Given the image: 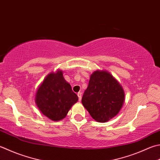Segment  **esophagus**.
<instances>
[{
    "mask_svg": "<svg viewBox=\"0 0 160 160\" xmlns=\"http://www.w3.org/2000/svg\"><path fill=\"white\" fill-rule=\"evenodd\" d=\"M77 94L78 96V100H79V101H81V99H82V93L78 92Z\"/></svg>",
    "mask_w": 160,
    "mask_h": 160,
    "instance_id": "1",
    "label": "esophagus"
}]
</instances>
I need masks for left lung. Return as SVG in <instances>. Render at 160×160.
I'll use <instances>...</instances> for the list:
<instances>
[{
	"label": "left lung",
	"instance_id": "8db88e82",
	"mask_svg": "<svg viewBox=\"0 0 160 160\" xmlns=\"http://www.w3.org/2000/svg\"><path fill=\"white\" fill-rule=\"evenodd\" d=\"M124 98L121 85L110 73L96 71L90 77L82 103L93 119L105 123L119 112Z\"/></svg>",
	"mask_w": 160,
	"mask_h": 160
}]
</instances>
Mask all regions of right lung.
Segmentation results:
<instances>
[{
    "mask_svg": "<svg viewBox=\"0 0 160 160\" xmlns=\"http://www.w3.org/2000/svg\"><path fill=\"white\" fill-rule=\"evenodd\" d=\"M78 100L61 71L47 76L36 93L35 102L41 112L52 121H59Z\"/></svg>",
    "mask_w": 160,
    "mask_h": 160,
    "instance_id": "add662e5",
    "label": "right lung"
}]
</instances>
